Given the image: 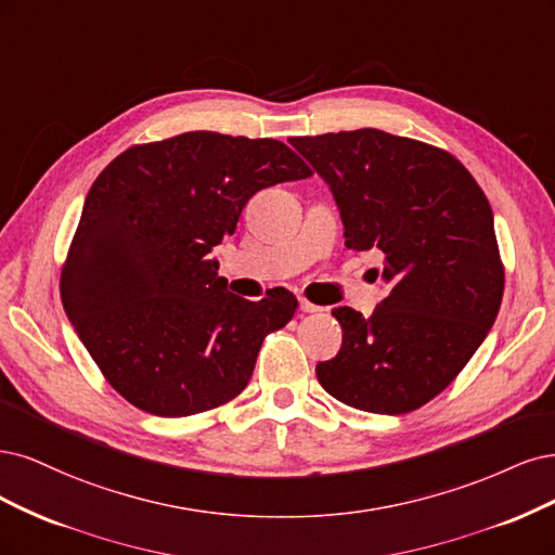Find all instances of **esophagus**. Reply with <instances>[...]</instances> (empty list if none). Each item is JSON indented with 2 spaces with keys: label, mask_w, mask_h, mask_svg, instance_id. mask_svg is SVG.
Instances as JSON below:
<instances>
[{
  "label": "esophagus",
  "mask_w": 555,
  "mask_h": 555,
  "mask_svg": "<svg viewBox=\"0 0 555 555\" xmlns=\"http://www.w3.org/2000/svg\"><path fill=\"white\" fill-rule=\"evenodd\" d=\"M299 309L304 313H318L320 311V307H315V304H311L309 299H304V297H299Z\"/></svg>",
  "instance_id": "esophagus-1"
}]
</instances>
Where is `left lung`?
Returning <instances> with one entry per match:
<instances>
[{
  "instance_id": "1",
  "label": "left lung",
  "mask_w": 555,
  "mask_h": 555,
  "mask_svg": "<svg viewBox=\"0 0 555 555\" xmlns=\"http://www.w3.org/2000/svg\"><path fill=\"white\" fill-rule=\"evenodd\" d=\"M327 182L346 246L383 256L387 297L364 318L332 315L344 344L315 375L327 395L378 415H403L450 385L485 341L505 270L493 211L450 152L378 129L291 138Z\"/></svg>"
}]
</instances>
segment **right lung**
I'll list each match as a JSON object with an SVG mask.
<instances>
[{"label": "right lung", "mask_w": 555, "mask_h": 555, "mask_svg": "<svg viewBox=\"0 0 555 555\" xmlns=\"http://www.w3.org/2000/svg\"><path fill=\"white\" fill-rule=\"evenodd\" d=\"M313 170L279 140L191 131L133 145L87 193L62 267L64 311L115 391L158 417L219 408L248 385L297 299L228 293L211 248L260 189Z\"/></svg>", "instance_id": "right-lung-1"}]
</instances>
